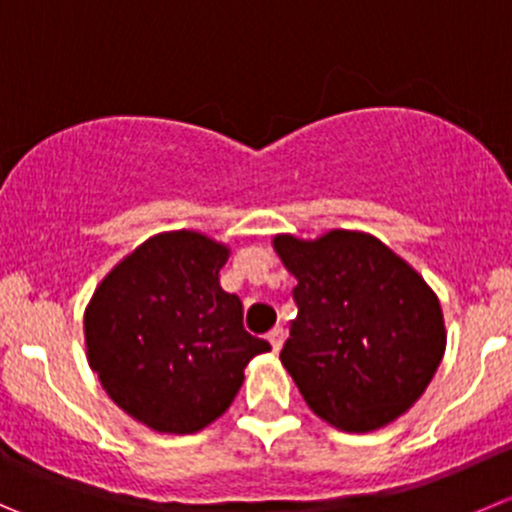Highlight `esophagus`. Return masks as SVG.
<instances>
[{"label":"esophagus","mask_w":512,"mask_h":512,"mask_svg":"<svg viewBox=\"0 0 512 512\" xmlns=\"http://www.w3.org/2000/svg\"><path fill=\"white\" fill-rule=\"evenodd\" d=\"M284 339H286V332L281 329V326H274V329L269 332V342L271 347H274V352H279V349L284 347Z\"/></svg>","instance_id":"1"}]
</instances>
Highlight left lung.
Listing matches in <instances>:
<instances>
[{"mask_svg": "<svg viewBox=\"0 0 512 512\" xmlns=\"http://www.w3.org/2000/svg\"><path fill=\"white\" fill-rule=\"evenodd\" d=\"M274 248L296 276L299 314L281 349L306 405L344 432H372L405 415L445 354L435 291L379 238L281 233Z\"/></svg>", "mask_w": 512, "mask_h": 512, "instance_id": "left-lung-1", "label": "left lung"}]
</instances>
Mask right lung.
Instances as JSON below:
<instances>
[{"instance_id": "obj_1", "label": "right lung", "mask_w": 512, "mask_h": 512, "mask_svg": "<svg viewBox=\"0 0 512 512\" xmlns=\"http://www.w3.org/2000/svg\"><path fill=\"white\" fill-rule=\"evenodd\" d=\"M228 246L158 233L115 266L85 309L87 362L120 410L155 432L193 435L231 407L243 369L269 352L218 284Z\"/></svg>"}]
</instances>
